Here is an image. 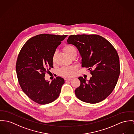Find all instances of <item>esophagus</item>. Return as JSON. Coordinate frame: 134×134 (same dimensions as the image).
<instances>
[{"label":"esophagus","instance_id":"esophagus-1","mask_svg":"<svg viewBox=\"0 0 134 134\" xmlns=\"http://www.w3.org/2000/svg\"><path fill=\"white\" fill-rule=\"evenodd\" d=\"M71 80H72V79H71V78H65V82H67L68 81H71Z\"/></svg>","mask_w":134,"mask_h":134}]
</instances>
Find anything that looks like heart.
<instances>
[{
  "label": "heart",
  "mask_w": 134,
  "mask_h": 134,
  "mask_svg": "<svg viewBox=\"0 0 134 134\" xmlns=\"http://www.w3.org/2000/svg\"><path fill=\"white\" fill-rule=\"evenodd\" d=\"M65 52L70 57L71 56L74 52H76L75 48L71 45H67L64 47ZM56 57V53L53 55V61H54ZM77 70V68L75 66H69L64 67L62 68L60 71V74L64 77H71L75 74V71Z\"/></svg>",
  "instance_id": "1"
}]
</instances>
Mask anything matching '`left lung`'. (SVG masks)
<instances>
[{
	"instance_id": "8db88e82",
	"label": "left lung",
	"mask_w": 134,
	"mask_h": 134,
	"mask_svg": "<svg viewBox=\"0 0 134 134\" xmlns=\"http://www.w3.org/2000/svg\"><path fill=\"white\" fill-rule=\"evenodd\" d=\"M67 44H72L81 56L82 67L92 68L89 80L79 77L80 86L75 90L76 97L90 103H99L113 91L120 74L119 58L113 45L97 35H71Z\"/></svg>"
}]
</instances>
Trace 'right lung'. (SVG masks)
Instances as JSON below:
<instances>
[{
	"label": "right lung",
	"mask_w": 134,
	"mask_h": 134,
	"mask_svg": "<svg viewBox=\"0 0 134 134\" xmlns=\"http://www.w3.org/2000/svg\"><path fill=\"white\" fill-rule=\"evenodd\" d=\"M67 36L37 35L27 41L19 53L16 65L18 82L24 93L37 103H51L60 95L64 79L58 76L49 82L44 77L53 68L55 49Z\"/></svg>",
	"instance_id": "1"
}]
</instances>
